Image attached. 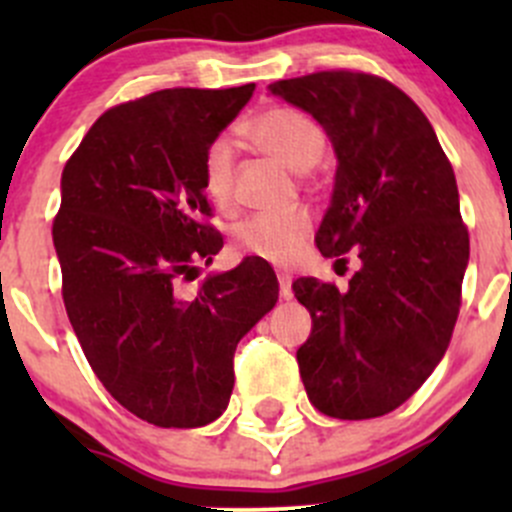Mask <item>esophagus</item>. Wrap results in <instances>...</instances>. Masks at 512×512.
Returning a JSON list of instances; mask_svg holds the SVG:
<instances>
[{
  "instance_id": "esophagus-1",
  "label": "esophagus",
  "mask_w": 512,
  "mask_h": 512,
  "mask_svg": "<svg viewBox=\"0 0 512 512\" xmlns=\"http://www.w3.org/2000/svg\"><path fill=\"white\" fill-rule=\"evenodd\" d=\"M277 282H280V297L282 299H292V275L289 272H277Z\"/></svg>"
}]
</instances>
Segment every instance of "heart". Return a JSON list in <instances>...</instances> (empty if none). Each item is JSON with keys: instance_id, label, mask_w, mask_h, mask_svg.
Listing matches in <instances>:
<instances>
[{"instance_id": "heart-1", "label": "heart", "mask_w": 512, "mask_h": 512, "mask_svg": "<svg viewBox=\"0 0 512 512\" xmlns=\"http://www.w3.org/2000/svg\"><path fill=\"white\" fill-rule=\"evenodd\" d=\"M240 133L255 143L262 153L275 158L294 173L314 168L327 148L324 128L309 113L292 106H270L242 123ZM203 188L210 203L230 210L237 198V143L230 136H215L203 153ZM312 230L307 210L294 208L287 213H260L242 220L232 230V245L242 255L285 265L304 247Z\"/></svg>"}]
</instances>
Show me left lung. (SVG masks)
I'll return each instance as SVG.
<instances>
[{
    "instance_id": "8db88e82",
    "label": "left lung",
    "mask_w": 512,
    "mask_h": 512,
    "mask_svg": "<svg viewBox=\"0 0 512 512\" xmlns=\"http://www.w3.org/2000/svg\"><path fill=\"white\" fill-rule=\"evenodd\" d=\"M270 91L312 113L337 153L319 252L361 260L347 289L317 277L292 285L312 314L297 349L304 389L332 418L384 416L431 376L461 309L471 245L451 160L421 108L381 76L329 69Z\"/></svg>"
}]
</instances>
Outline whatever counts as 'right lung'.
Listing matches in <instances>:
<instances>
[{"label": "right lung", "instance_id": "obj_1", "mask_svg": "<svg viewBox=\"0 0 512 512\" xmlns=\"http://www.w3.org/2000/svg\"><path fill=\"white\" fill-rule=\"evenodd\" d=\"M252 91L163 89L118 103L61 175L54 247L66 314L108 394L153 426L198 428L223 414L237 342L280 292L272 267L250 257L185 289L223 247L203 153Z\"/></svg>", "mask_w": 512, "mask_h": 512}]
</instances>
